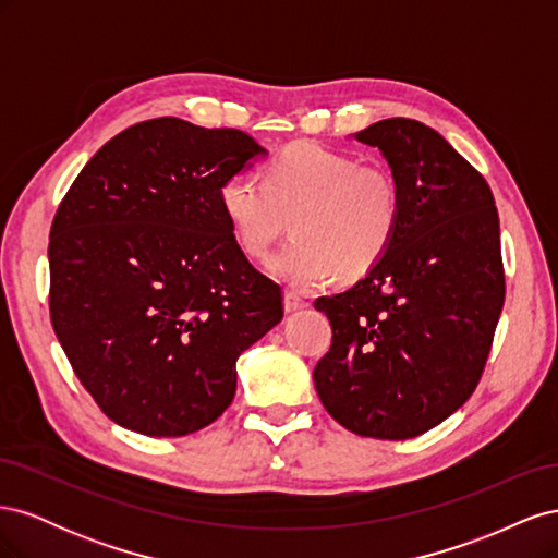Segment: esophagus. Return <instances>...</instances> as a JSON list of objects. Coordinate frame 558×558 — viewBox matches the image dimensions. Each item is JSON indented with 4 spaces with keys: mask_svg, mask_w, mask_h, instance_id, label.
I'll return each instance as SVG.
<instances>
[{
    "mask_svg": "<svg viewBox=\"0 0 558 558\" xmlns=\"http://www.w3.org/2000/svg\"><path fill=\"white\" fill-rule=\"evenodd\" d=\"M305 307H310V302L305 298H300L293 291H286L283 293V310H286V314H293V312H300V310H305Z\"/></svg>",
    "mask_w": 558,
    "mask_h": 558,
    "instance_id": "1",
    "label": "esophagus"
}]
</instances>
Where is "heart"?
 Here are the masks:
<instances>
[{"label": "heart", "instance_id": "obj_1", "mask_svg": "<svg viewBox=\"0 0 558 558\" xmlns=\"http://www.w3.org/2000/svg\"><path fill=\"white\" fill-rule=\"evenodd\" d=\"M218 202L251 258H263L291 218L293 238L267 269L298 289L337 272L367 275L391 251L402 223V193L391 170L312 142L286 146L267 165L265 183L248 174L226 179Z\"/></svg>", "mask_w": 558, "mask_h": 558}]
</instances>
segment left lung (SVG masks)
<instances>
[{"label":"left lung","instance_id":"1","mask_svg":"<svg viewBox=\"0 0 558 558\" xmlns=\"http://www.w3.org/2000/svg\"><path fill=\"white\" fill-rule=\"evenodd\" d=\"M353 140L391 167L402 223L379 265L314 302L332 328L314 386L347 430L410 440L459 410L482 377L505 302L498 209L484 177L424 123L386 118Z\"/></svg>","mask_w":558,"mask_h":558}]
</instances>
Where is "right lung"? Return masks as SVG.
Instances as JSON below:
<instances>
[{
    "label": "right lung",
    "instance_id": "right-lung-1",
    "mask_svg": "<svg viewBox=\"0 0 558 558\" xmlns=\"http://www.w3.org/2000/svg\"><path fill=\"white\" fill-rule=\"evenodd\" d=\"M260 156L246 132L154 118L99 148L58 207L50 320L118 426H209L238 391V359L281 320L279 286L246 260L218 202Z\"/></svg>",
    "mask_w": 558,
    "mask_h": 558
}]
</instances>
